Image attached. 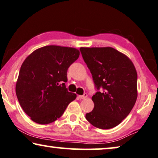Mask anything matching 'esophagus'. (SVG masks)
Masks as SVG:
<instances>
[{
	"label": "esophagus",
	"instance_id": "obj_1",
	"mask_svg": "<svg viewBox=\"0 0 158 158\" xmlns=\"http://www.w3.org/2000/svg\"><path fill=\"white\" fill-rule=\"evenodd\" d=\"M87 97H88V94L87 93H84L83 95H78V98L80 99H85Z\"/></svg>",
	"mask_w": 158,
	"mask_h": 158
}]
</instances>
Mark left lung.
Segmentation results:
<instances>
[{"instance_id": "obj_1", "label": "left lung", "mask_w": 158, "mask_h": 158, "mask_svg": "<svg viewBox=\"0 0 158 158\" xmlns=\"http://www.w3.org/2000/svg\"><path fill=\"white\" fill-rule=\"evenodd\" d=\"M80 51L98 90L92 97L94 108L86 113V120L98 128H113L135 104V68L125 55L113 48H81Z\"/></svg>"}]
</instances>
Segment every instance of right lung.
<instances>
[{
    "instance_id": "obj_1",
    "label": "right lung",
    "mask_w": 158,
    "mask_h": 158,
    "mask_svg": "<svg viewBox=\"0 0 158 158\" xmlns=\"http://www.w3.org/2000/svg\"><path fill=\"white\" fill-rule=\"evenodd\" d=\"M79 56L73 48L48 45L35 50L23 63L15 92L20 106L34 122H54L76 98L65 83L68 68Z\"/></svg>"
}]
</instances>
